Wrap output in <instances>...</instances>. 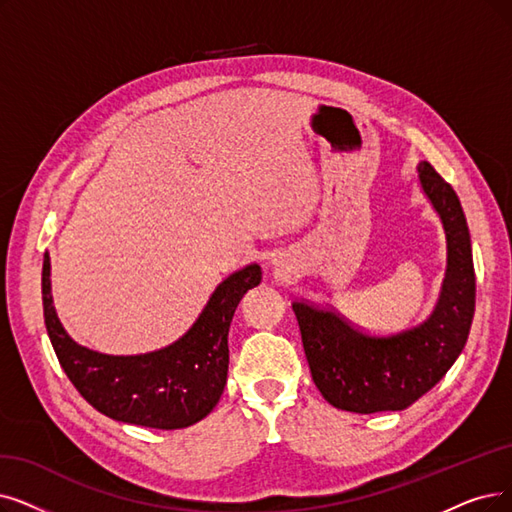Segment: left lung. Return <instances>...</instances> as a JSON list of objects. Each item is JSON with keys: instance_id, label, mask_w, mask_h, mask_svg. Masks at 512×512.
<instances>
[{"instance_id": "8db88e82", "label": "left lung", "mask_w": 512, "mask_h": 512, "mask_svg": "<svg viewBox=\"0 0 512 512\" xmlns=\"http://www.w3.org/2000/svg\"><path fill=\"white\" fill-rule=\"evenodd\" d=\"M418 180L447 243L445 275L431 315L401 332L376 336L327 306L292 302L313 382L338 410H405L447 374L468 340L475 315V267L462 203L428 161L418 163Z\"/></svg>"}]
</instances>
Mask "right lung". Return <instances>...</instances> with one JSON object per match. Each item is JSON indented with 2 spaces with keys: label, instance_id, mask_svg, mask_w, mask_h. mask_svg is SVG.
<instances>
[{
  "label": "right lung",
  "instance_id": "add662e5",
  "mask_svg": "<svg viewBox=\"0 0 512 512\" xmlns=\"http://www.w3.org/2000/svg\"><path fill=\"white\" fill-rule=\"evenodd\" d=\"M262 279L252 262L231 273L210 296L197 321L176 342L140 355H107L77 344L60 323L44 254V319L65 374L92 407L117 422L187 428L206 418L220 399L229 372V327L243 294Z\"/></svg>",
  "mask_w": 512,
  "mask_h": 512
}]
</instances>
